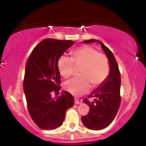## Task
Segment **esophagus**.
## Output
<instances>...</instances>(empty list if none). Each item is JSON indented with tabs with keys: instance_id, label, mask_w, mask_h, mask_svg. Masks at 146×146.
I'll return each mask as SVG.
<instances>
[{
	"instance_id": "obj_1",
	"label": "esophagus",
	"mask_w": 146,
	"mask_h": 146,
	"mask_svg": "<svg viewBox=\"0 0 146 146\" xmlns=\"http://www.w3.org/2000/svg\"><path fill=\"white\" fill-rule=\"evenodd\" d=\"M82 100L75 98V104H82Z\"/></svg>"
}]
</instances>
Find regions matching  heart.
I'll use <instances>...</instances> for the list:
<instances>
[{
  "instance_id": "heart-1",
  "label": "heart",
  "mask_w": 146,
  "mask_h": 146,
  "mask_svg": "<svg viewBox=\"0 0 146 146\" xmlns=\"http://www.w3.org/2000/svg\"><path fill=\"white\" fill-rule=\"evenodd\" d=\"M74 66L81 68L79 73L81 78L68 80L64 85L65 90L74 96L88 93L90 84L93 87L101 85L108 78L110 72L107 56L89 46H82L73 51L71 59L62 56L58 60V71L64 78L71 76Z\"/></svg>"
}]
</instances>
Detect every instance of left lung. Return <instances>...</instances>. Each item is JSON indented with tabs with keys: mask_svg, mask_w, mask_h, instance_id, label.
<instances>
[{
	"mask_svg": "<svg viewBox=\"0 0 146 146\" xmlns=\"http://www.w3.org/2000/svg\"><path fill=\"white\" fill-rule=\"evenodd\" d=\"M97 42L101 44L109 61L110 72L104 83L93 90L88 98H95L94 101L90 102L87 99L84 102L89 106L90 111L86 116L82 117V121L86 128L90 130H102L113 121L121 103L120 86L121 76L118 64L113 53L101 41L91 39L83 41L89 44Z\"/></svg>",
	"mask_w": 146,
	"mask_h": 146,
	"instance_id": "8db88e82",
	"label": "left lung"
}]
</instances>
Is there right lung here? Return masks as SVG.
I'll return each instance as SVG.
<instances>
[{
  "instance_id": "add662e5",
  "label": "right lung",
  "mask_w": 146,
  "mask_h": 146,
  "mask_svg": "<svg viewBox=\"0 0 146 146\" xmlns=\"http://www.w3.org/2000/svg\"><path fill=\"white\" fill-rule=\"evenodd\" d=\"M74 44L72 40L45 39L33 48L25 66L23 88L30 116L43 130H53L62 124L66 111L74 104L73 95L63 91L52 98L51 92H58L60 75L58 62Z\"/></svg>"
}]
</instances>
